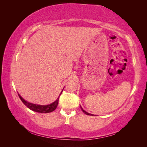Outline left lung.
<instances>
[{"instance_id":"1","label":"left lung","mask_w":147,"mask_h":147,"mask_svg":"<svg viewBox=\"0 0 147 147\" xmlns=\"http://www.w3.org/2000/svg\"><path fill=\"white\" fill-rule=\"evenodd\" d=\"M81 109H82V111L84 112V113H85V114H86V115H93V114H89L88 113V112H86L85 111H84L83 110V109H82V107H81Z\"/></svg>"}]
</instances>
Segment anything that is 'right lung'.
<instances>
[{
	"label": "right lung",
	"instance_id": "obj_1",
	"mask_svg": "<svg viewBox=\"0 0 147 147\" xmlns=\"http://www.w3.org/2000/svg\"><path fill=\"white\" fill-rule=\"evenodd\" d=\"M62 91H63V90H62ZM62 91L61 92L60 95H61ZM18 95H19V97H20V99L21 100V101L23 102V104L25 105L28 108H29L32 111H35L37 112H40V113H49V112H51L52 111H54L55 109L57 108V106L59 103V97H58L55 102L52 103L51 104H49L47 105H41L34 104H32V103H30L22 98L19 93H18Z\"/></svg>",
	"mask_w": 147,
	"mask_h": 147
}]
</instances>
